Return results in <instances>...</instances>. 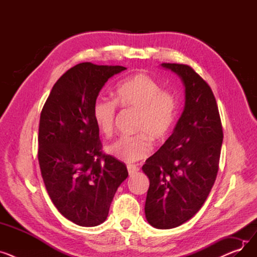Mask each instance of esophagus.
I'll use <instances>...</instances> for the list:
<instances>
[{"label": "esophagus", "mask_w": 257, "mask_h": 257, "mask_svg": "<svg viewBox=\"0 0 257 257\" xmlns=\"http://www.w3.org/2000/svg\"><path fill=\"white\" fill-rule=\"evenodd\" d=\"M127 169H128V173H129V175H130V177L134 176V175H136V174L139 172V168L136 167V166L129 165V166H127Z\"/></svg>", "instance_id": "esophagus-1"}]
</instances>
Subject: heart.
Instances as JSON below:
<instances>
[{
    "label": "heart",
    "instance_id": "b5f03b06",
    "mask_svg": "<svg viewBox=\"0 0 257 257\" xmlns=\"http://www.w3.org/2000/svg\"><path fill=\"white\" fill-rule=\"evenodd\" d=\"M116 104L139 111L136 137H121L110 144L107 151L125 163H136L151 151V140L163 142L172 131L178 113L175 94L163 90L161 85L143 73L132 75L117 84L114 101L98 98L93 103L92 115L99 131L104 136L112 133Z\"/></svg>",
    "mask_w": 257,
    "mask_h": 257
}]
</instances>
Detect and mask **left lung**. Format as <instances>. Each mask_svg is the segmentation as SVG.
Returning <instances> with one entry per match:
<instances>
[{"instance_id":"obj_1","label":"left lung","mask_w":257,"mask_h":257,"mask_svg":"<svg viewBox=\"0 0 257 257\" xmlns=\"http://www.w3.org/2000/svg\"><path fill=\"white\" fill-rule=\"evenodd\" d=\"M176 74L185 88V103L172 136L146 160L150 180L145 214L151 226L171 229L199 211L217 178L223 129L209 85L191 66L161 63Z\"/></svg>"}]
</instances>
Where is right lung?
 <instances>
[{
  "label": "right lung",
  "instance_id": "obj_1",
  "mask_svg": "<svg viewBox=\"0 0 257 257\" xmlns=\"http://www.w3.org/2000/svg\"><path fill=\"white\" fill-rule=\"evenodd\" d=\"M127 70L83 62L54 84L40 113L38 161L47 192L64 218L102 224L127 177L125 164L103 154L92 107L108 79Z\"/></svg>",
  "mask_w": 257,
  "mask_h": 257
}]
</instances>
